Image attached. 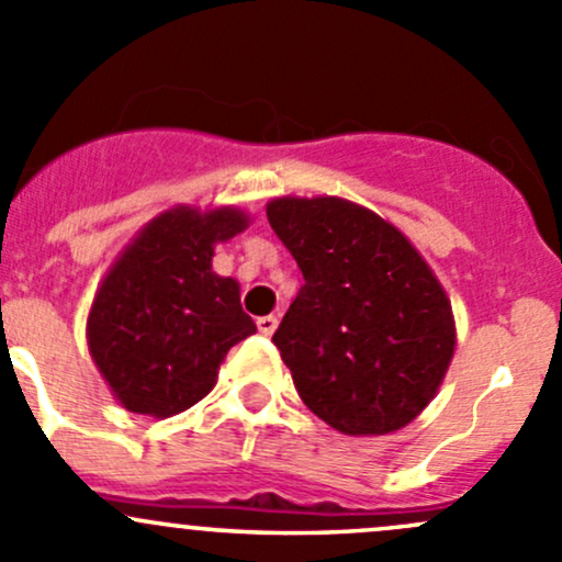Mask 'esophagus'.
<instances>
[{"label":"esophagus","instance_id":"1","mask_svg":"<svg viewBox=\"0 0 562 562\" xmlns=\"http://www.w3.org/2000/svg\"><path fill=\"white\" fill-rule=\"evenodd\" d=\"M276 327H279V316L270 314V316H259V319H257V329L262 335H273Z\"/></svg>","mask_w":562,"mask_h":562}]
</instances>
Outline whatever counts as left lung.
I'll use <instances>...</instances> for the list:
<instances>
[{
  "mask_svg": "<svg viewBox=\"0 0 562 562\" xmlns=\"http://www.w3.org/2000/svg\"><path fill=\"white\" fill-rule=\"evenodd\" d=\"M268 222L305 283L273 335L303 403L344 436H386L436 397L457 329L395 224L340 196H276Z\"/></svg>",
  "mask_w": 562,
  "mask_h": 562,
  "instance_id": "1",
  "label": "left lung"
}]
</instances>
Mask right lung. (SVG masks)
Instances as JSON below:
<instances>
[{
    "mask_svg": "<svg viewBox=\"0 0 562 562\" xmlns=\"http://www.w3.org/2000/svg\"><path fill=\"white\" fill-rule=\"evenodd\" d=\"M235 205H176L151 218L100 281L86 340L110 392L132 414L167 419L216 386L218 366L257 324L240 283L213 273V248L248 227Z\"/></svg>",
    "mask_w": 562,
    "mask_h": 562,
    "instance_id": "obj_1",
    "label": "right lung"
}]
</instances>
